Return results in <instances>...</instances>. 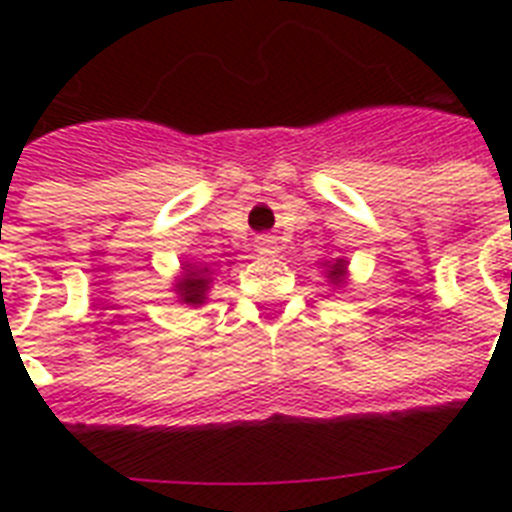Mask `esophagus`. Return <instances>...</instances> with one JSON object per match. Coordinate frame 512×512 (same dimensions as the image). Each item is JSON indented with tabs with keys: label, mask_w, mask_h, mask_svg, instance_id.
I'll return each instance as SVG.
<instances>
[{
	"label": "esophagus",
	"mask_w": 512,
	"mask_h": 512,
	"mask_svg": "<svg viewBox=\"0 0 512 512\" xmlns=\"http://www.w3.org/2000/svg\"><path fill=\"white\" fill-rule=\"evenodd\" d=\"M257 252H260V255H276V252H279L276 239H273V236H260V239H257Z\"/></svg>",
	"instance_id": "34e87169"
}]
</instances>
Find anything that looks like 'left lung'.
Wrapping results in <instances>:
<instances>
[{"instance_id":"left-lung-1","label":"left lung","mask_w":512,"mask_h":512,"mask_svg":"<svg viewBox=\"0 0 512 512\" xmlns=\"http://www.w3.org/2000/svg\"><path fill=\"white\" fill-rule=\"evenodd\" d=\"M324 271H327V281L332 287H342L348 281V260L345 257H335V260H324Z\"/></svg>"}]
</instances>
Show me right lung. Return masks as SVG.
Instances as JSON below:
<instances>
[{
    "label": "right lung",
    "instance_id": "1",
    "mask_svg": "<svg viewBox=\"0 0 512 512\" xmlns=\"http://www.w3.org/2000/svg\"><path fill=\"white\" fill-rule=\"evenodd\" d=\"M209 287H212V271H209L207 265L185 260V263L180 265V273L175 276L172 292L177 295V303L199 308V305L207 303Z\"/></svg>",
    "mask_w": 512,
    "mask_h": 512
}]
</instances>
